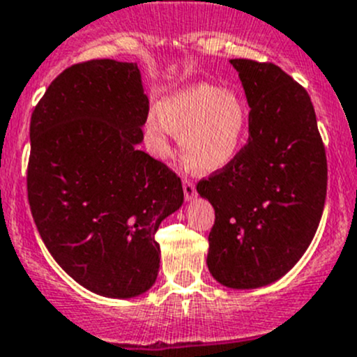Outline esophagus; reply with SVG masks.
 <instances>
[{
    "label": "esophagus",
    "mask_w": 357,
    "mask_h": 357,
    "mask_svg": "<svg viewBox=\"0 0 357 357\" xmlns=\"http://www.w3.org/2000/svg\"><path fill=\"white\" fill-rule=\"evenodd\" d=\"M183 193H185V200L190 202L193 200L197 197V190H195V185H193L190 179H185L183 181Z\"/></svg>",
    "instance_id": "1"
}]
</instances>
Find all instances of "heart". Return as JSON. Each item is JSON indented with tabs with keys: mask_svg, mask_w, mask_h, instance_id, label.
<instances>
[{
	"mask_svg": "<svg viewBox=\"0 0 357 357\" xmlns=\"http://www.w3.org/2000/svg\"><path fill=\"white\" fill-rule=\"evenodd\" d=\"M247 109L238 93L207 82L176 89L149 117L157 155L167 153L169 132H179L183 157L202 172H215L238 155L247 132Z\"/></svg>",
	"mask_w": 357,
	"mask_h": 357,
	"instance_id": "1",
	"label": "heart"
}]
</instances>
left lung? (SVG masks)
Instances as JSON below:
<instances>
[{"label": "left lung", "mask_w": 357, "mask_h": 357, "mask_svg": "<svg viewBox=\"0 0 357 357\" xmlns=\"http://www.w3.org/2000/svg\"><path fill=\"white\" fill-rule=\"evenodd\" d=\"M245 91L248 142L197 192L211 202L207 268L228 289L275 283L314 238L326 197V155L307 91L273 63L229 60Z\"/></svg>", "instance_id": "8db88e82"}]
</instances>
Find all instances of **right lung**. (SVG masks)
I'll use <instances>...</instances> for the list:
<instances>
[{"label":"right lung","mask_w":357,"mask_h":357,"mask_svg":"<svg viewBox=\"0 0 357 357\" xmlns=\"http://www.w3.org/2000/svg\"><path fill=\"white\" fill-rule=\"evenodd\" d=\"M149 115L136 63L66 68L31 117L27 195L60 268L89 291L131 298L155 283V231L183 205L181 179L138 149Z\"/></svg>","instance_id":"obj_1"}]
</instances>
